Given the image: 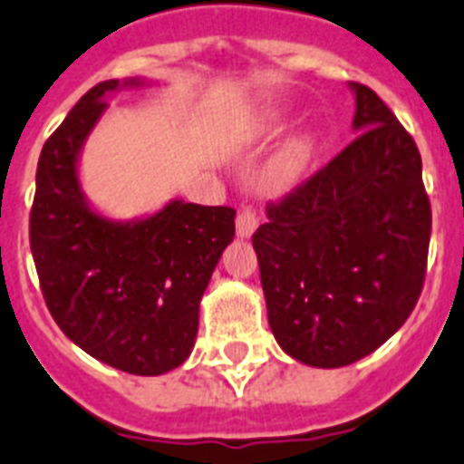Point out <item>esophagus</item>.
<instances>
[{"instance_id":"obj_1","label":"esophagus","mask_w":464,"mask_h":464,"mask_svg":"<svg viewBox=\"0 0 464 464\" xmlns=\"http://www.w3.org/2000/svg\"><path fill=\"white\" fill-rule=\"evenodd\" d=\"M258 229V216L251 208H241L239 216H237V237L241 239H248L253 237V232Z\"/></svg>"}]
</instances>
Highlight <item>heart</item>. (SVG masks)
I'll list each match as a JSON object with an SVG mask.
<instances>
[{
	"label": "heart",
	"mask_w": 464,
	"mask_h": 464,
	"mask_svg": "<svg viewBox=\"0 0 464 464\" xmlns=\"http://www.w3.org/2000/svg\"><path fill=\"white\" fill-rule=\"evenodd\" d=\"M284 129V119L272 114L253 126L251 138H272ZM316 152V133L314 130H300L288 138L275 152L267 169H265V188L272 192H284L298 183L304 171L310 169Z\"/></svg>",
	"instance_id": "heart-1"
}]
</instances>
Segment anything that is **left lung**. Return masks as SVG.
<instances>
[{"label": "left lung", "instance_id": "1", "mask_svg": "<svg viewBox=\"0 0 464 464\" xmlns=\"http://www.w3.org/2000/svg\"><path fill=\"white\" fill-rule=\"evenodd\" d=\"M354 140L253 235L267 322L295 362L340 368L397 334L425 281L422 160L378 93L350 82Z\"/></svg>", "mask_w": 464, "mask_h": 464}]
</instances>
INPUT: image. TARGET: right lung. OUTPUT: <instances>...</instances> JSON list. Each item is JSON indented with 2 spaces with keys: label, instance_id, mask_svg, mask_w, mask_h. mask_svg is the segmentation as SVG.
<instances>
[{
  "label": "right lung",
  "instance_id": "1",
  "mask_svg": "<svg viewBox=\"0 0 464 464\" xmlns=\"http://www.w3.org/2000/svg\"><path fill=\"white\" fill-rule=\"evenodd\" d=\"M145 86L108 79L79 98L37 164L30 248L51 316L98 362L161 375L189 356L199 303L235 237V208L171 199L133 220L98 213L79 183V154L108 112L105 96Z\"/></svg>",
  "mask_w": 464,
  "mask_h": 464
}]
</instances>
